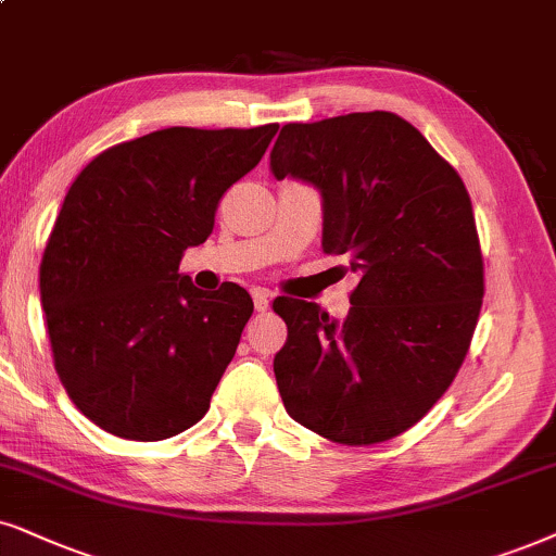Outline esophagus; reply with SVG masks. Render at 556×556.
<instances>
[{"mask_svg": "<svg viewBox=\"0 0 556 556\" xmlns=\"http://www.w3.org/2000/svg\"><path fill=\"white\" fill-rule=\"evenodd\" d=\"M251 298H254V307L258 313H266L269 311V302H271V294L262 290V287H256L254 292H251Z\"/></svg>", "mask_w": 556, "mask_h": 556, "instance_id": "obj_1", "label": "esophagus"}]
</instances>
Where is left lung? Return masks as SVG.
I'll return each mask as SVG.
<instances>
[{
	"mask_svg": "<svg viewBox=\"0 0 556 556\" xmlns=\"http://www.w3.org/2000/svg\"><path fill=\"white\" fill-rule=\"evenodd\" d=\"M271 174L323 197V251L359 274L346 320L274 300L287 343L279 395L300 426L346 446L416 426L454 382L480 318L484 271L472 202L454 166L395 112L287 123Z\"/></svg>",
	"mask_w": 556,
	"mask_h": 556,
	"instance_id": "obj_1",
	"label": "left lung"
}]
</instances>
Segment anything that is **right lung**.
<instances>
[{
	"instance_id": "right-lung-1",
	"label": "right lung",
	"mask_w": 556,
	"mask_h": 556,
	"mask_svg": "<svg viewBox=\"0 0 556 556\" xmlns=\"http://www.w3.org/2000/svg\"><path fill=\"white\" fill-rule=\"evenodd\" d=\"M277 128L149 132L91 159L68 189L40 302L61 384L108 433L172 439L207 413L254 302L233 282L197 290L179 262Z\"/></svg>"
}]
</instances>
